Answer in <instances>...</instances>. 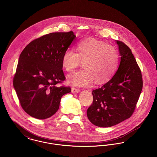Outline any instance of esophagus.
Listing matches in <instances>:
<instances>
[{
	"instance_id": "esophagus-1",
	"label": "esophagus",
	"mask_w": 157,
	"mask_h": 157,
	"mask_svg": "<svg viewBox=\"0 0 157 157\" xmlns=\"http://www.w3.org/2000/svg\"><path fill=\"white\" fill-rule=\"evenodd\" d=\"M71 91L73 94H76V93H79L80 90L78 88H72L71 89Z\"/></svg>"
}]
</instances>
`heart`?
I'll return each mask as SVG.
<instances>
[{"instance_id": "b5f03b06", "label": "heart", "mask_w": 157, "mask_h": 157, "mask_svg": "<svg viewBox=\"0 0 157 157\" xmlns=\"http://www.w3.org/2000/svg\"><path fill=\"white\" fill-rule=\"evenodd\" d=\"M76 53L67 49L62 56V65L67 72L73 71L83 61L84 69L71 75L67 80L72 85L82 87L95 83L107 82L115 73L119 65L117 50L110 45L95 38L80 41Z\"/></svg>"}]
</instances>
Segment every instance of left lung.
I'll return each instance as SVG.
<instances>
[{
    "label": "left lung",
    "instance_id": "1",
    "mask_svg": "<svg viewBox=\"0 0 157 157\" xmlns=\"http://www.w3.org/2000/svg\"><path fill=\"white\" fill-rule=\"evenodd\" d=\"M120 55L118 69L110 80L92 91L93 102L86 114L95 126L108 128L129 119L142 90V74L131 50L116 40Z\"/></svg>",
    "mask_w": 157,
    "mask_h": 157
}]
</instances>
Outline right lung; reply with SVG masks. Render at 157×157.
<instances>
[{
	"label": "right lung",
	"instance_id": "obj_1",
	"mask_svg": "<svg viewBox=\"0 0 157 157\" xmlns=\"http://www.w3.org/2000/svg\"><path fill=\"white\" fill-rule=\"evenodd\" d=\"M76 40L74 32L52 33L29 43L19 56L13 87L28 114L46 119L58 110L70 87L56 85L65 79L62 56Z\"/></svg>",
	"mask_w": 157,
	"mask_h": 157
}]
</instances>
